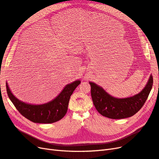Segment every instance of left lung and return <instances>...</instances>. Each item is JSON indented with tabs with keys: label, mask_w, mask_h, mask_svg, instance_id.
<instances>
[{
	"label": "left lung",
	"mask_w": 159,
	"mask_h": 159,
	"mask_svg": "<svg viewBox=\"0 0 159 159\" xmlns=\"http://www.w3.org/2000/svg\"><path fill=\"white\" fill-rule=\"evenodd\" d=\"M89 84L93 102L97 111L109 119H120L133 116L143 107L152 87L153 78L151 75L146 86L139 93L124 98L112 97L94 83Z\"/></svg>",
	"instance_id": "obj_1"
}]
</instances>
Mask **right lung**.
Returning <instances> with one entry per match:
<instances>
[{
    "mask_svg": "<svg viewBox=\"0 0 159 159\" xmlns=\"http://www.w3.org/2000/svg\"><path fill=\"white\" fill-rule=\"evenodd\" d=\"M80 83V80L66 84L58 96L42 105H31L18 99L6 83L8 96L20 114L35 123H53L65 116L68 110L70 97Z\"/></svg>",
    "mask_w": 159,
    "mask_h": 159,
    "instance_id": "1",
    "label": "right lung"
}]
</instances>
